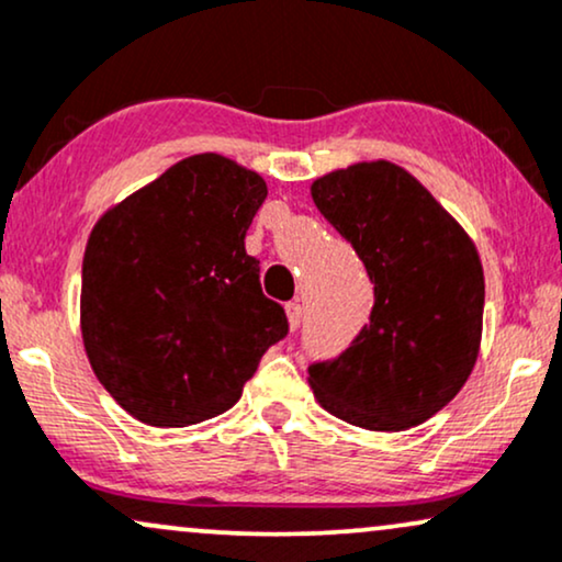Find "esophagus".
<instances>
[{
  "mask_svg": "<svg viewBox=\"0 0 562 562\" xmlns=\"http://www.w3.org/2000/svg\"><path fill=\"white\" fill-rule=\"evenodd\" d=\"M285 314H288V324H290V329H299L301 327V319H303V306L299 301H290V303H285Z\"/></svg>",
  "mask_w": 562,
  "mask_h": 562,
  "instance_id": "obj_1",
  "label": "esophagus"
}]
</instances>
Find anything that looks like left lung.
<instances>
[{"label": "left lung", "instance_id": "obj_1", "mask_svg": "<svg viewBox=\"0 0 562 562\" xmlns=\"http://www.w3.org/2000/svg\"><path fill=\"white\" fill-rule=\"evenodd\" d=\"M311 199L374 282L367 327L340 358L308 367L314 397L361 429L418 427L458 395L482 346L474 240L414 175L384 159L322 175Z\"/></svg>", "mask_w": 562, "mask_h": 562}]
</instances>
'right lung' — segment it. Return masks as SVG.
<instances>
[{
	"instance_id": "1",
	"label": "right lung",
	"mask_w": 562,
	"mask_h": 562,
	"mask_svg": "<svg viewBox=\"0 0 562 562\" xmlns=\"http://www.w3.org/2000/svg\"><path fill=\"white\" fill-rule=\"evenodd\" d=\"M267 182L222 154H193L106 209L88 235L80 335L104 390L148 427L225 414L288 335L261 293L246 229Z\"/></svg>"
}]
</instances>
